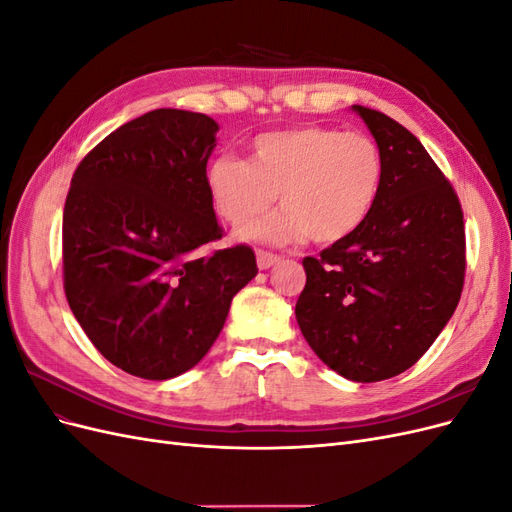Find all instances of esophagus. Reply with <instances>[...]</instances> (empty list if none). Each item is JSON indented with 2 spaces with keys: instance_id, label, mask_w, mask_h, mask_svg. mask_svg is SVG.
Here are the masks:
<instances>
[{
  "instance_id": "esophagus-1",
  "label": "esophagus",
  "mask_w": 512,
  "mask_h": 512,
  "mask_svg": "<svg viewBox=\"0 0 512 512\" xmlns=\"http://www.w3.org/2000/svg\"><path fill=\"white\" fill-rule=\"evenodd\" d=\"M282 258L277 254H271V252H258V269H271L273 265H277Z\"/></svg>"
}]
</instances>
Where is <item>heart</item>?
Returning <instances> with one entry per match:
<instances>
[{"mask_svg":"<svg viewBox=\"0 0 512 512\" xmlns=\"http://www.w3.org/2000/svg\"><path fill=\"white\" fill-rule=\"evenodd\" d=\"M384 162L361 132L299 126L258 134L250 156L215 158L205 173L211 203L232 226L265 215L280 192L282 211L243 235L265 243L309 237L335 243L350 237L374 209Z\"/></svg>","mask_w":512,"mask_h":512,"instance_id":"1","label":"heart"}]
</instances>
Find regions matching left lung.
Listing matches in <instances>:
<instances>
[{"label": "left lung", "mask_w": 512, "mask_h": 512, "mask_svg": "<svg viewBox=\"0 0 512 512\" xmlns=\"http://www.w3.org/2000/svg\"><path fill=\"white\" fill-rule=\"evenodd\" d=\"M382 153L367 220L320 258L294 307L318 359L354 382L412 367L451 320L466 275V230L453 185L401 123L354 104Z\"/></svg>", "instance_id": "1"}]
</instances>
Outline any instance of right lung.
Wrapping results in <instances>:
<instances>
[{
    "label": "right lung",
    "mask_w": 512,
    "mask_h": 512,
    "mask_svg": "<svg viewBox=\"0 0 512 512\" xmlns=\"http://www.w3.org/2000/svg\"><path fill=\"white\" fill-rule=\"evenodd\" d=\"M218 123L156 108L108 134L74 170L64 207V290L106 361L145 380L192 369L230 301L256 277L252 247L222 239L205 173Z\"/></svg>",
    "instance_id": "obj_1"
}]
</instances>
